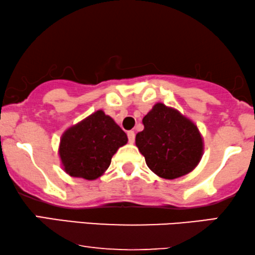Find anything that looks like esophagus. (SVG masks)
<instances>
[{
    "instance_id": "esophagus-1",
    "label": "esophagus",
    "mask_w": 255,
    "mask_h": 255,
    "mask_svg": "<svg viewBox=\"0 0 255 255\" xmlns=\"http://www.w3.org/2000/svg\"><path fill=\"white\" fill-rule=\"evenodd\" d=\"M128 142H130V144H133L134 138H135L134 132L133 131H128Z\"/></svg>"
}]
</instances>
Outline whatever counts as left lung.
I'll list each match as a JSON object with an SVG mask.
<instances>
[{
  "label": "left lung",
  "instance_id": "obj_1",
  "mask_svg": "<svg viewBox=\"0 0 255 255\" xmlns=\"http://www.w3.org/2000/svg\"><path fill=\"white\" fill-rule=\"evenodd\" d=\"M144 130L135 145L148 168L162 179L190 173L203 154V138L196 125L176 109L156 103L142 118Z\"/></svg>",
  "mask_w": 255,
  "mask_h": 255
}]
</instances>
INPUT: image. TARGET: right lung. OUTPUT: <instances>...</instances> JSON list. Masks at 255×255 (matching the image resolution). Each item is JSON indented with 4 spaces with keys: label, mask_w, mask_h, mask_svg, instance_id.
<instances>
[{
    "label": "right lung",
    "mask_w": 255,
    "mask_h": 255,
    "mask_svg": "<svg viewBox=\"0 0 255 255\" xmlns=\"http://www.w3.org/2000/svg\"><path fill=\"white\" fill-rule=\"evenodd\" d=\"M127 142V133L113 118L97 110L64 132L59 155L65 172L71 176L96 180L110 166L117 149Z\"/></svg>",
    "instance_id": "right-lung-1"
}]
</instances>
